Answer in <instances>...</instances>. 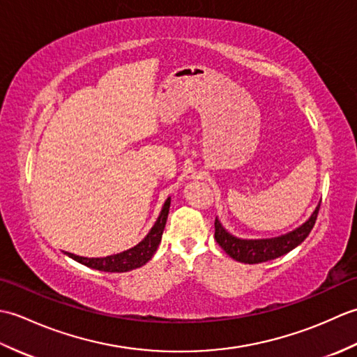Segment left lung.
Instances as JSON below:
<instances>
[{"label":"left lung","mask_w":357,"mask_h":357,"mask_svg":"<svg viewBox=\"0 0 357 357\" xmlns=\"http://www.w3.org/2000/svg\"><path fill=\"white\" fill-rule=\"evenodd\" d=\"M319 206L316 207L313 215L310 216L305 224H302L299 229L287 233L284 236L273 238V239H257V241H245L231 236L230 233L224 230V227L215 219V239L224 252L233 259L244 264H259L276 259L279 256H284L293 248L298 247L301 242H304L305 238L313 230L314 222L319 213Z\"/></svg>","instance_id":"1"}]
</instances>
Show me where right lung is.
I'll return each instance as SVG.
<instances>
[{
    "label": "right lung",
    "mask_w": 357,
    "mask_h": 357,
    "mask_svg": "<svg viewBox=\"0 0 357 357\" xmlns=\"http://www.w3.org/2000/svg\"><path fill=\"white\" fill-rule=\"evenodd\" d=\"M169 208H170V198H167L161 215H159L155 225L151 227L150 233L139 242L138 245L127 250V252L105 256V257H82L72 253H67V255L73 257L75 261L87 265L90 268L107 271V273H123V271L138 268L141 265L149 262L151 259V256L155 255L159 242H161V238H162L167 216H169Z\"/></svg>",
    "instance_id": "1"
}]
</instances>
